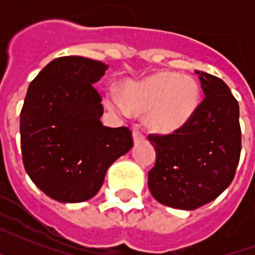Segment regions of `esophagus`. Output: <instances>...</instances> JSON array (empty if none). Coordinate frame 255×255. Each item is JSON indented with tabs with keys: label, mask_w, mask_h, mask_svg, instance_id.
<instances>
[{
	"label": "esophagus",
	"mask_w": 255,
	"mask_h": 255,
	"mask_svg": "<svg viewBox=\"0 0 255 255\" xmlns=\"http://www.w3.org/2000/svg\"><path fill=\"white\" fill-rule=\"evenodd\" d=\"M132 137H133V141H135V143L143 141V140L145 139V136H144L143 133L139 131V129H135V131H133V133H132Z\"/></svg>",
	"instance_id": "1"
}]
</instances>
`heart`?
I'll list each match as a JSON object with an SVG mask.
<instances>
[{
  "instance_id": "b5f03b06",
  "label": "heart",
  "mask_w": 255,
  "mask_h": 255,
  "mask_svg": "<svg viewBox=\"0 0 255 255\" xmlns=\"http://www.w3.org/2000/svg\"><path fill=\"white\" fill-rule=\"evenodd\" d=\"M123 96L114 90L106 94V106L112 112L129 118L145 115L151 131L169 135L185 127L200 104L197 82L188 75L159 71L140 82H127Z\"/></svg>"
}]
</instances>
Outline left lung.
Here are the masks:
<instances>
[{"instance_id": "1", "label": "left lung", "mask_w": 255, "mask_h": 255, "mask_svg": "<svg viewBox=\"0 0 255 255\" xmlns=\"http://www.w3.org/2000/svg\"><path fill=\"white\" fill-rule=\"evenodd\" d=\"M204 100L190 122L170 135H149L155 167L152 196L163 205L193 210L217 198L233 181L241 155L240 107L220 78L194 71Z\"/></svg>"}]
</instances>
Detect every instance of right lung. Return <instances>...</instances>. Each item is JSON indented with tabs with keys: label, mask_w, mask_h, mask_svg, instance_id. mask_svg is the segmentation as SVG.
Here are the masks:
<instances>
[{
	"label": "right lung",
	"mask_w": 255,
	"mask_h": 255,
	"mask_svg": "<svg viewBox=\"0 0 255 255\" xmlns=\"http://www.w3.org/2000/svg\"><path fill=\"white\" fill-rule=\"evenodd\" d=\"M107 65L61 57L29 85L21 111L22 160L31 181L59 202L95 196L112 163L133 145L126 127H104L102 98L94 83Z\"/></svg>",
	"instance_id": "1"
}]
</instances>
